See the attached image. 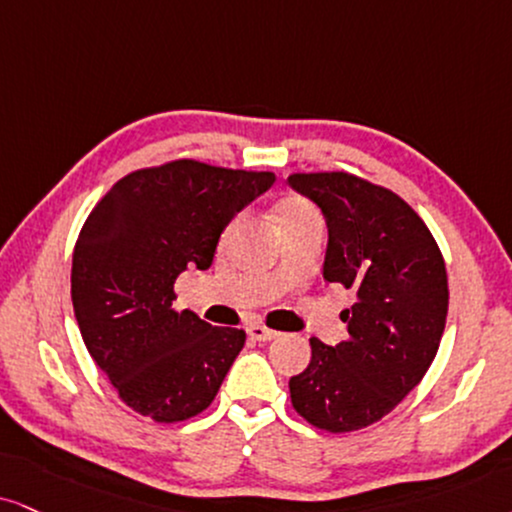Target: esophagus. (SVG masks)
I'll return each mask as SVG.
<instances>
[{
    "label": "esophagus",
    "mask_w": 512,
    "mask_h": 512,
    "mask_svg": "<svg viewBox=\"0 0 512 512\" xmlns=\"http://www.w3.org/2000/svg\"><path fill=\"white\" fill-rule=\"evenodd\" d=\"M246 332H249V337H251V339H256V342H270V339H275L277 334H280V332L270 330V327H266V325H258V323H254V325L246 327Z\"/></svg>",
    "instance_id": "34e87169"
}]
</instances>
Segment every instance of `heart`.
<instances>
[{
	"instance_id": "heart-1",
	"label": "heart",
	"mask_w": 512,
	"mask_h": 512,
	"mask_svg": "<svg viewBox=\"0 0 512 512\" xmlns=\"http://www.w3.org/2000/svg\"><path fill=\"white\" fill-rule=\"evenodd\" d=\"M277 220H280V227L285 230V227L308 223V220H320V213H318V208L311 204V201L304 199V197H296V194H294V197H287L280 204V213H277ZM239 225H242V218H239V216L232 218L230 223L225 225L223 235H220V242H227V239L235 235Z\"/></svg>"
}]
</instances>
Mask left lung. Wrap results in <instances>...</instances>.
<instances>
[{
	"mask_svg": "<svg viewBox=\"0 0 512 512\" xmlns=\"http://www.w3.org/2000/svg\"><path fill=\"white\" fill-rule=\"evenodd\" d=\"M289 185L323 208L330 242L323 275L356 292L349 337H311V363L289 380L296 413L318 430L356 432L418 387L439 351L449 277L437 239L391 189L344 170L292 173Z\"/></svg>",
	"mask_w": 512,
	"mask_h": 512,
	"instance_id": "obj_1",
	"label": "left lung"
}]
</instances>
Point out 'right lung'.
I'll use <instances>...</instances> for the list:
<instances>
[{
  "instance_id": "add662e5",
  "label": "right lung",
  "mask_w": 512,
  "mask_h": 512,
  "mask_svg": "<svg viewBox=\"0 0 512 512\" xmlns=\"http://www.w3.org/2000/svg\"><path fill=\"white\" fill-rule=\"evenodd\" d=\"M273 180L268 170L175 159L132 170L87 216L71 268L75 320L135 413L182 422L216 399L246 332L173 308L175 280L187 266H211L223 227Z\"/></svg>"
}]
</instances>
